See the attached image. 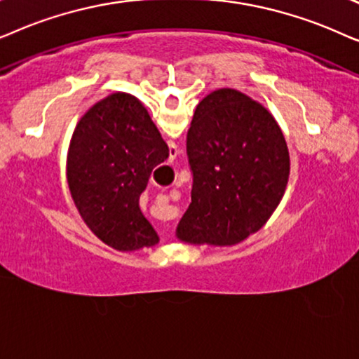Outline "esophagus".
I'll return each mask as SVG.
<instances>
[{
  "instance_id": "esophagus-1",
  "label": "esophagus",
  "mask_w": 359,
  "mask_h": 359,
  "mask_svg": "<svg viewBox=\"0 0 359 359\" xmlns=\"http://www.w3.org/2000/svg\"><path fill=\"white\" fill-rule=\"evenodd\" d=\"M162 233V235H165V231H161Z\"/></svg>"
}]
</instances>
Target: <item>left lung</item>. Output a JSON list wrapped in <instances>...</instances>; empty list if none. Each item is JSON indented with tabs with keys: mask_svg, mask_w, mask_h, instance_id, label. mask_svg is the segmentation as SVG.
Listing matches in <instances>:
<instances>
[{
	"mask_svg": "<svg viewBox=\"0 0 359 359\" xmlns=\"http://www.w3.org/2000/svg\"><path fill=\"white\" fill-rule=\"evenodd\" d=\"M192 203L175 236L189 245L233 246L264 226L284 197L287 142L274 116L235 88L197 104L187 133Z\"/></svg>",
	"mask_w": 359,
	"mask_h": 359,
	"instance_id": "8db88e82",
	"label": "left lung"
}]
</instances>
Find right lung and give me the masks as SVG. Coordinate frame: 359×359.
Instances as JSON below:
<instances>
[{
	"instance_id": "right-lung-1",
	"label": "right lung",
	"mask_w": 359,
	"mask_h": 359,
	"mask_svg": "<svg viewBox=\"0 0 359 359\" xmlns=\"http://www.w3.org/2000/svg\"><path fill=\"white\" fill-rule=\"evenodd\" d=\"M169 147L130 93L95 103L76 123L67 154V182L85 224L104 245L136 251L159 243L140 208L151 172Z\"/></svg>"
}]
</instances>
